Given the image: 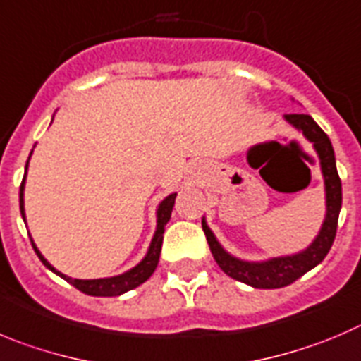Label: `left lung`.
Returning <instances> with one entry per match:
<instances>
[{"label":"left lung","instance_id":"obj_1","mask_svg":"<svg viewBox=\"0 0 361 361\" xmlns=\"http://www.w3.org/2000/svg\"><path fill=\"white\" fill-rule=\"evenodd\" d=\"M285 119L292 126L301 130L302 135H305L310 142H313V147H315L319 158H321V169L322 174H324L326 183V207H328V212H326V219L321 228V233L313 240V244L302 252L292 255V257L272 258V260L258 262V264H255V262H242L238 258H233L231 255H228L219 245V242L215 240L210 228L207 226V222L203 221V231L207 235L208 245H210V251L219 267L226 272L230 278L242 283H247V285H251L255 288L287 287V285L294 283L295 279L301 278L302 274H306L310 269L321 264L326 258V255L329 252V249H331L333 242H335L336 226H338V214L340 208H342V183H340L338 173H336L335 153H333L329 137L306 114H287Z\"/></svg>","mask_w":361,"mask_h":361}]
</instances>
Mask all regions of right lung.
Wrapping results in <instances>:
<instances>
[{
	"label": "right lung",
	"instance_id": "right-lung-1",
	"mask_svg": "<svg viewBox=\"0 0 361 361\" xmlns=\"http://www.w3.org/2000/svg\"><path fill=\"white\" fill-rule=\"evenodd\" d=\"M26 169H28V164H26ZM25 178H23V181H21V188H19V208H21L23 219H25V200H23V196H25V194H23V190H25ZM174 200H176V194H171V196L165 197V200L160 203V207H158L157 231H154V237H153V240H151L149 251H147L146 258H144V260L140 262L137 267H133L131 271L124 272V274H121V276H114V278H103V279H73V278H69V276H66V274H62V272L56 271V269L53 267V265L49 264V262L42 257V255H40V251L35 247L33 240H32V245H33V249H35L37 257L40 258V262H42V264L46 265L49 271H53L55 274H59L60 278H63L66 281H69L74 288H78V290L83 292V294L97 295V298H114V295H121V294H124V292L131 290V288L142 285V283L146 281L151 274H153L154 269H157L158 258H160V251H161V242H164V231H165L164 228H165V224H167V221L171 219V212H173Z\"/></svg>",
	"mask_w": 361,
	"mask_h": 361
}]
</instances>
